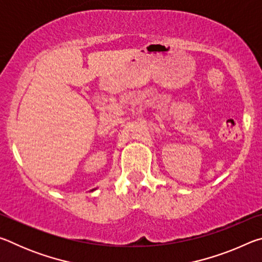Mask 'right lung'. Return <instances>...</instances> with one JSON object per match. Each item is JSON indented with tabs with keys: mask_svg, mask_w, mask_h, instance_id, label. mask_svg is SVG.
Returning <instances> with one entry per match:
<instances>
[{
	"mask_svg": "<svg viewBox=\"0 0 262 262\" xmlns=\"http://www.w3.org/2000/svg\"><path fill=\"white\" fill-rule=\"evenodd\" d=\"M92 190H94V189H92Z\"/></svg>",
	"mask_w": 262,
	"mask_h": 262,
	"instance_id": "add662e5",
	"label": "right lung"
}]
</instances>
